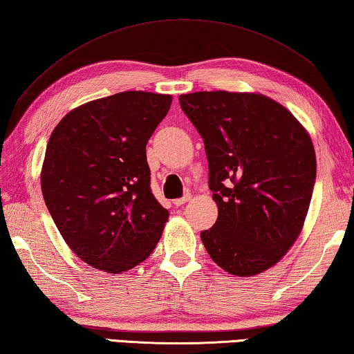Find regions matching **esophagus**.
<instances>
[{"label": "esophagus", "instance_id": "1", "mask_svg": "<svg viewBox=\"0 0 354 354\" xmlns=\"http://www.w3.org/2000/svg\"><path fill=\"white\" fill-rule=\"evenodd\" d=\"M189 199H192V194H185V196H183V198H178V199H176V201H174V205H177V207H180V205H183V204H187Z\"/></svg>", "mask_w": 354, "mask_h": 354}]
</instances>
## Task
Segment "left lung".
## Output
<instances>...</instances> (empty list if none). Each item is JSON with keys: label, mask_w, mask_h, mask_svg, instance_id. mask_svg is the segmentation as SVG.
I'll use <instances>...</instances> for the list:
<instances>
[{"label": "left lung", "mask_w": 354, "mask_h": 354, "mask_svg": "<svg viewBox=\"0 0 354 354\" xmlns=\"http://www.w3.org/2000/svg\"><path fill=\"white\" fill-rule=\"evenodd\" d=\"M204 140L218 218L201 239L232 275L272 268L292 247L312 199L317 158L295 115L258 93L196 91L178 96Z\"/></svg>", "instance_id": "1"}]
</instances>
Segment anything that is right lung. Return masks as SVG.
I'll use <instances>...</instances> for the list:
<instances>
[{"instance_id":"obj_1","label":"right lung","mask_w":354,"mask_h":354,"mask_svg":"<svg viewBox=\"0 0 354 354\" xmlns=\"http://www.w3.org/2000/svg\"><path fill=\"white\" fill-rule=\"evenodd\" d=\"M171 95L123 91L90 101L48 139L41 188L69 248L91 268L120 274L150 257L169 212L150 189L145 145Z\"/></svg>"}]
</instances>
